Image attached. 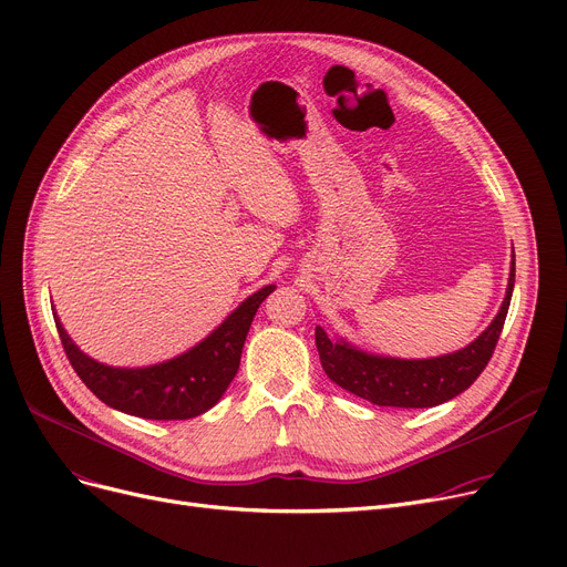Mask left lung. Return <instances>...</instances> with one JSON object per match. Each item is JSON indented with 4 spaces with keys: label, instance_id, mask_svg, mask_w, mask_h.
Returning <instances> with one entry per match:
<instances>
[{
    "label": "left lung",
    "instance_id": "1",
    "mask_svg": "<svg viewBox=\"0 0 567 567\" xmlns=\"http://www.w3.org/2000/svg\"><path fill=\"white\" fill-rule=\"evenodd\" d=\"M513 287L515 252L508 289L492 323L464 349L434 355V359H395V355L370 353L342 338H329V333L317 326L315 342L321 368L340 389L377 406L427 409L449 402L464 393L487 368L511 308Z\"/></svg>",
    "mask_w": 567,
    "mask_h": 567
}]
</instances>
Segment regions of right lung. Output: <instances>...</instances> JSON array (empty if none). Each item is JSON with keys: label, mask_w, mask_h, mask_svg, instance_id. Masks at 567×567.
<instances>
[{"label": "right lung", "mask_w": 567, "mask_h": 567, "mask_svg": "<svg viewBox=\"0 0 567 567\" xmlns=\"http://www.w3.org/2000/svg\"><path fill=\"white\" fill-rule=\"evenodd\" d=\"M274 289L276 285L261 287L202 342L146 368H112L94 361L71 340L56 312L52 315L73 370L101 402L137 419L186 421L208 411L225 395L241 363L255 312Z\"/></svg>", "instance_id": "1"}]
</instances>
